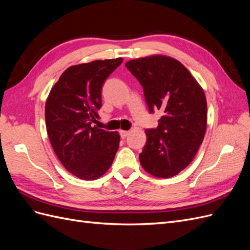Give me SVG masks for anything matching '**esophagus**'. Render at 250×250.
Masks as SVG:
<instances>
[{"mask_svg":"<svg viewBox=\"0 0 250 250\" xmlns=\"http://www.w3.org/2000/svg\"><path fill=\"white\" fill-rule=\"evenodd\" d=\"M128 134H129V131L128 130H120V135L122 139H125L126 137H128Z\"/></svg>","mask_w":250,"mask_h":250,"instance_id":"esophagus-1","label":"esophagus"}]
</instances>
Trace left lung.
Wrapping results in <instances>:
<instances>
[{
	"instance_id": "8db88e82",
	"label": "left lung",
	"mask_w": 250,
	"mask_h": 250,
	"mask_svg": "<svg viewBox=\"0 0 250 250\" xmlns=\"http://www.w3.org/2000/svg\"><path fill=\"white\" fill-rule=\"evenodd\" d=\"M141 83L149 108L163 111L156 128L146 129L140 162L151 175L170 178L187 168L207 130V99L187 67L168 56L154 55L126 62Z\"/></svg>"
}]
</instances>
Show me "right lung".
I'll return each instance as SVG.
<instances>
[{"mask_svg": "<svg viewBox=\"0 0 250 250\" xmlns=\"http://www.w3.org/2000/svg\"><path fill=\"white\" fill-rule=\"evenodd\" d=\"M123 58L95 60L66 69L52 87L44 118L51 145L63 167L75 176L94 180L113 162L120 135L93 126L100 117L105 80Z\"/></svg>", "mask_w": 250, "mask_h": 250, "instance_id": "1", "label": "right lung"}]
</instances>
